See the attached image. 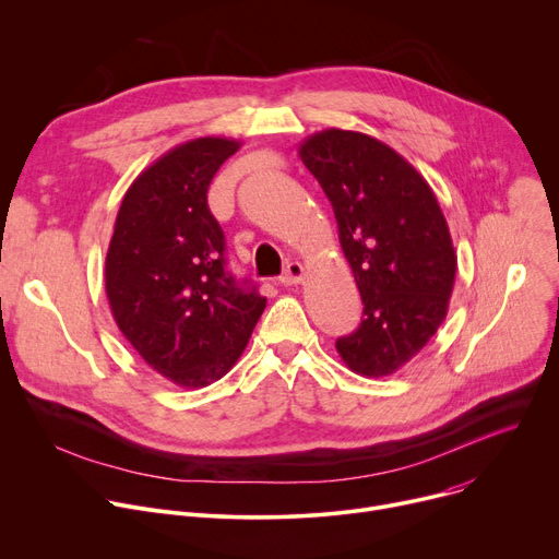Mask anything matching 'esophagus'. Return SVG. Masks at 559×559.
<instances>
[{"label":"esophagus","mask_w":559,"mask_h":559,"mask_svg":"<svg viewBox=\"0 0 559 559\" xmlns=\"http://www.w3.org/2000/svg\"><path fill=\"white\" fill-rule=\"evenodd\" d=\"M301 277H304V266H301L299 262H288L286 269H284V273L280 275V282H282L284 286H295V284L301 282Z\"/></svg>","instance_id":"esophagus-1"}]
</instances>
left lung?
<instances>
[{
    "instance_id": "8db88e82",
    "label": "left lung",
    "mask_w": 559,
    "mask_h": 559,
    "mask_svg": "<svg viewBox=\"0 0 559 559\" xmlns=\"http://www.w3.org/2000/svg\"><path fill=\"white\" fill-rule=\"evenodd\" d=\"M326 193L361 295L357 331L335 342L357 376H391L449 313L457 255L428 181L384 142L326 129L299 144Z\"/></svg>"
}]
</instances>
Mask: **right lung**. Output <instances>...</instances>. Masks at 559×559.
<instances>
[{"label": "right lung", "mask_w": 559, "mask_h": 559, "mask_svg": "<svg viewBox=\"0 0 559 559\" xmlns=\"http://www.w3.org/2000/svg\"><path fill=\"white\" fill-rule=\"evenodd\" d=\"M228 138L183 142L138 175L121 200L106 253V297L121 335L181 389L224 378L264 313L266 297L239 284L206 193L237 153Z\"/></svg>", "instance_id": "add662e5"}]
</instances>
